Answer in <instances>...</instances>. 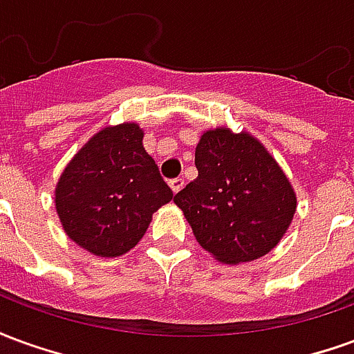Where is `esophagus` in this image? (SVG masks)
<instances>
[{"mask_svg": "<svg viewBox=\"0 0 354 354\" xmlns=\"http://www.w3.org/2000/svg\"><path fill=\"white\" fill-rule=\"evenodd\" d=\"M169 184H170V189H172L174 193H178V192H182V187L185 185V182H184V178H174V180H170Z\"/></svg>", "mask_w": 354, "mask_h": 354, "instance_id": "1", "label": "esophagus"}]
</instances>
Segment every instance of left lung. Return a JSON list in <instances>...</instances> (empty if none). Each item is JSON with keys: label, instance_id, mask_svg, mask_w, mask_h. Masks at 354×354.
Listing matches in <instances>:
<instances>
[{"label": "left lung", "instance_id": "left-lung-1", "mask_svg": "<svg viewBox=\"0 0 354 354\" xmlns=\"http://www.w3.org/2000/svg\"><path fill=\"white\" fill-rule=\"evenodd\" d=\"M199 176L176 193L193 235L223 263L271 252L296 214V193L279 162L248 132L212 129L195 149Z\"/></svg>", "mask_w": 354, "mask_h": 354}]
</instances>
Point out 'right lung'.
<instances>
[{
	"instance_id": "1",
	"label": "right lung",
	"mask_w": 354,
	"mask_h": 354,
	"mask_svg": "<svg viewBox=\"0 0 354 354\" xmlns=\"http://www.w3.org/2000/svg\"><path fill=\"white\" fill-rule=\"evenodd\" d=\"M136 123L106 127L75 153L58 180L55 203L66 235L100 258L129 252L172 189L142 144Z\"/></svg>"
}]
</instances>
